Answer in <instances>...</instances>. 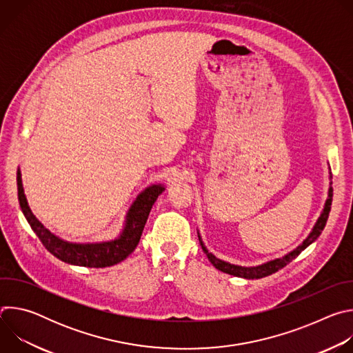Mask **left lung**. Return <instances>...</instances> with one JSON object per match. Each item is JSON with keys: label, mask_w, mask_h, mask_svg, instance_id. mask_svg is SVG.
<instances>
[{"label": "left lung", "mask_w": 353, "mask_h": 353, "mask_svg": "<svg viewBox=\"0 0 353 353\" xmlns=\"http://www.w3.org/2000/svg\"><path fill=\"white\" fill-rule=\"evenodd\" d=\"M331 179V176H330ZM332 183H330V188H328V198L325 199V204H324V210L321 212V215L319 216L316 225L313 226L310 234L303 240V243L299 244L294 250H292L290 253H288L286 256H283L282 259H275L272 261H268L265 264H261V265H257V267H241V265H234V264H230V263H226L223 260H219L216 259L212 253H210L208 248L205 247L203 239H201L199 233H198V239H199V244L201 247H203V251L207 254L208 260L211 261V264L225 272V274H229V275H233V276H240V278H245V279H260V278H264V276H268L274 272H276L278 270L283 268L286 264H289L293 259H296L301 251H303L306 247H309L313 241L317 240V237L321 234L323 229L325 228V223H327V219H328V215H330V211H331V203H332V187H331Z\"/></svg>", "instance_id": "8db88e82"}]
</instances>
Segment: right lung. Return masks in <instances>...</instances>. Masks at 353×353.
Returning <instances> with one entry per match:
<instances>
[{
  "mask_svg": "<svg viewBox=\"0 0 353 353\" xmlns=\"http://www.w3.org/2000/svg\"><path fill=\"white\" fill-rule=\"evenodd\" d=\"M21 170L17 173L18 184V199L21 210L36 233L43 245L59 260L79 267L89 268H105L125 260L139 243L143 226L149 216L150 208L155 204L158 196L165 191L162 184H152L146 187L130 207L124 228L120 236L114 240L100 243H71L60 239L54 233L44 228V225L33 215L22 185Z\"/></svg>",
  "mask_w": 353,
  "mask_h": 353,
  "instance_id": "1",
  "label": "right lung"
}]
</instances>
